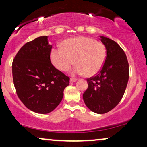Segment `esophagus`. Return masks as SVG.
<instances>
[{
    "mask_svg": "<svg viewBox=\"0 0 147 147\" xmlns=\"http://www.w3.org/2000/svg\"><path fill=\"white\" fill-rule=\"evenodd\" d=\"M77 80V79H76V78H70V83H73V82H75Z\"/></svg>",
    "mask_w": 147,
    "mask_h": 147,
    "instance_id": "obj_1",
    "label": "esophagus"
}]
</instances>
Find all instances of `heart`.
Returning a JSON list of instances; mask_svg holds the SVG:
<instances>
[{"label": "heart", "instance_id": "b5f03b06", "mask_svg": "<svg viewBox=\"0 0 147 147\" xmlns=\"http://www.w3.org/2000/svg\"><path fill=\"white\" fill-rule=\"evenodd\" d=\"M61 46L52 49L50 59L54 66L61 72L68 71L75 61L77 65L72 70V75H95L102 70L107 57L105 45L90 37L68 38Z\"/></svg>", "mask_w": 147, "mask_h": 147}]
</instances>
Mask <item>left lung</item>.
<instances>
[{"label": "left lung", "mask_w": 147, "mask_h": 147, "mask_svg": "<svg viewBox=\"0 0 147 147\" xmlns=\"http://www.w3.org/2000/svg\"><path fill=\"white\" fill-rule=\"evenodd\" d=\"M100 38L106 48L107 57L99 73L87 79L88 86L83 99L90 111L104 114L114 109L122 99L129 81V68L122 48L107 37Z\"/></svg>", "instance_id": "obj_1"}]
</instances>
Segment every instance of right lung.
Returning a JSON list of instances; mask_svg holds the SVG:
<instances>
[{
    "label": "right lung",
    "instance_id": "add662e5",
    "mask_svg": "<svg viewBox=\"0 0 147 147\" xmlns=\"http://www.w3.org/2000/svg\"><path fill=\"white\" fill-rule=\"evenodd\" d=\"M52 45L48 36H40L25 43L12 63L13 81L23 104L33 112L47 114L61 102L70 78L50 61Z\"/></svg>",
    "mask_w": 147,
    "mask_h": 147
}]
</instances>
